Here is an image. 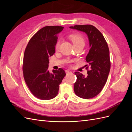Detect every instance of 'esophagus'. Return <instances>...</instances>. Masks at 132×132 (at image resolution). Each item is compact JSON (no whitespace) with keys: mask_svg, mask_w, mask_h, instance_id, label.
Listing matches in <instances>:
<instances>
[{"mask_svg":"<svg viewBox=\"0 0 132 132\" xmlns=\"http://www.w3.org/2000/svg\"><path fill=\"white\" fill-rule=\"evenodd\" d=\"M65 73H66V74H68L71 73V71H70V70H65Z\"/></svg>","mask_w":132,"mask_h":132,"instance_id":"34e87169","label":"esophagus"}]
</instances>
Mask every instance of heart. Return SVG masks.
<instances>
[{
	"instance_id": "heart-1",
	"label": "heart",
	"mask_w": 132,
	"mask_h": 132,
	"mask_svg": "<svg viewBox=\"0 0 132 132\" xmlns=\"http://www.w3.org/2000/svg\"><path fill=\"white\" fill-rule=\"evenodd\" d=\"M70 38L71 41H72L74 46H77L79 45H84L85 41L83 37L81 35L79 34H73L70 36ZM60 45V42L58 41L56 45H55V48L56 50H58Z\"/></svg>"
}]
</instances>
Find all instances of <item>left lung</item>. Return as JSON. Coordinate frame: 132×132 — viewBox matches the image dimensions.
Instances as JSON below:
<instances>
[{
    "label": "left lung",
    "instance_id": "1",
    "mask_svg": "<svg viewBox=\"0 0 132 132\" xmlns=\"http://www.w3.org/2000/svg\"><path fill=\"white\" fill-rule=\"evenodd\" d=\"M70 29L84 32L88 36L90 48L86 57L87 74L86 78L75 72L77 81L74 90L78 96L88 99L95 97L102 91L109 76L111 62L110 51L106 39L97 29L91 25H77Z\"/></svg>",
    "mask_w": 132,
    "mask_h": 132
}]
</instances>
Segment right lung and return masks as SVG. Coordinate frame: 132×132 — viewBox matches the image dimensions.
<instances>
[{
	"mask_svg": "<svg viewBox=\"0 0 132 132\" xmlns=\"http://www.w3.org/2000/svg\"><path fill=\"white\" fill-rule=\"evenodd\" d=\"M63 27L47 26L38 31L28 42L23 59L25 81L36 97L48 100L58 93L59 84L66 74L62 68L49 71V57L55 53L58 35Z\"/></svg>",
	"mask_w": 132,
	"mask_h": 132,
	"instance_id": "right-lung-1",
	"label": "right lung"
}]
</instances>
